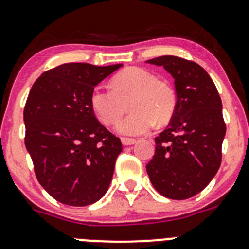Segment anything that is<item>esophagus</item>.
<instances>
[{
  "label": "esophagus",
  "instance_id": "34e87169",
  "mask_svg": "<svg viewBox=\"0 0 249 249\" xmlns=\"http://www.w3.org/2000/svg\"><path fill=\"white\" fill-rule=\"evenodd\" d=\"M121 141H122L123 146H132V144H135L136 142H137L135 138H127V137H122L121 138Z\"/></svg>",
  "mask_w": 249,
  "mask_h": 249
}]
</instances>
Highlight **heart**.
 <instances>
[{
	"label": "heart",
	"instance_id": "obj_1",
	"mask_svg": "<svg viewBox=\"0 0 249 249\" xmlns=\"http://www.w3.org/2000/svg\"><path fill=\"white\" fill-rule=\"evenodd\" d=\"M109 86L111 89H94L89 96V105L101 122L113 124L126 111V103L131 101V113L116 126L121 135H143L155 126L156 121L163 124L173 116L177 103L175 89L147 70L127 68L116 74Z\"/></svg>",
	"mask_w": 249,
	"mask_h": 249
}]
</instances>
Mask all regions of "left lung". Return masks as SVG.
Segmentation results:
<instances>
[{
  "label": "left lung",
  "instance_id": "left-lung-1",
  "mask_svg": "<svg viewBox=\"0 0 249 249\" xmlns=\"http://www.w3.org/2000/svg\"><path fill=\"white\" fill-rule=\"evenodd\" d=\"M147 62L163 66L172 74L177 94L172 120L155 138L147 173L156 191L167 198H191L206 188L221 166L226 135L221 97L198 63L176 56Z\"/></svg>",
  "mask_w": 249,
  "mask_h": 249
}]
</instances>
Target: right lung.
<instances>
[{"mask_svg":"<svg viewBox=\"0 0 249 249\" xmlns=\"http://www.w3.org/2000/svg\"><path fill=\"white\" fill-rule=\"evenodd\" d=\"M121 66L65 63L43 72L28 93L26 148L37 181L61 203L89 206L108 190L122 143L96 118L89 96Z\"/></svg>","mask_w":249,"mask_h":249,"instance_id":"obj_1","label":"right lung"}]
</instances>
